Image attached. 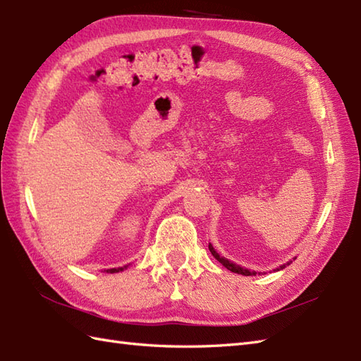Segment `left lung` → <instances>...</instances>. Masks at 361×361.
<instances>
[{
	"label": "left lung",
	"instance_id": "1",
	"mask_svg": "<svg viewBox=\"0 0 361 361\" xmlns=\"http://www.w3.org/2000/svg\"><path fill=\"white\" fill-rule=\"evenodd\" d=\"M209 251L212 252V256L216 257V259L219 260V262H220L221 265H224V267H226V268H228L229 271L237 273V274H243V276H255V274H256L255 271H250V270H247V268H242V267H239V265H235V264H233V262H229L228 259L221 257V256L219 255V252H217L216 250H214V247H212L211 243H209ZM283 267H286V265H282L281 268H283Z\"/></svg>",
	"mask_w": 361,
	"mask_h": 361
}]
</instances>
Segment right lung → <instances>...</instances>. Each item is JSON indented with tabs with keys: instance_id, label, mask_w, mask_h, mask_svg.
Returning <instances> with one entry per match:
<instances>
[{
	"instance_id": "right-lung-1",
	"label": "right lung",
	"mask_w": 361,
	"mask_h": 361,
	"mask_svg": "<svg viewBox=\"0 0 361 361\" xmlns=\"http://www.w3.org/2000/svg\"><path fill=\"white\" fill-rule=\"evenodd\" d=\"M126 268V267H124ZM124 268H111V270H106V273H118V271H121V270H124Z\"/></svg>"
}]
</instances>
